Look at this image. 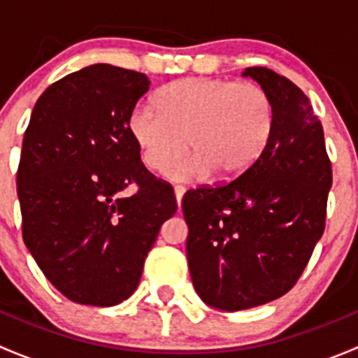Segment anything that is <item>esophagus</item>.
<instances>
[{"label": "esophagus", "mask_w": 358, "mask_h": 358, "mask_svg": "<svg viewBox=\"0 0 358 358\" xmlns=\"http://www.w3.org/2000/svg\"><path fill=\"white\" fill-rule=\"evenodd\" d=\"M183 194H185V187L175 185V196H176V202H178V208H180V204H182Z\"/></svg>", "instance_id": "34e87169"}]
</instances>
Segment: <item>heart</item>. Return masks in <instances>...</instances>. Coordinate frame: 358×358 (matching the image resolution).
<instances>
[{"label":"heart","mask_w":358,"mask_h":358,"mask_svg":"<svg viewBox=\"0 0 358 358\" xmlns=\"http://www.w3.org/2000/svg\"><path fill=\"white\" fill-rule=\"evenodd\" d=\"M157 109L136 106L129 112L128 131L149 169L169 166L171 180L209 175L230 180L265 150L273 129L268 93L252 83L218 78H183L166 85L156 96Z\"/></svg>","instance_id":"heart-1"}]
</instances>
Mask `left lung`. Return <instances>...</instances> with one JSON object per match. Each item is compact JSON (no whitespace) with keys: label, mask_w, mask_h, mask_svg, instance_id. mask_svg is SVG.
Here are the masks:
<instances>
[{"label":"left lung","mask_w":358,"mask_h":358,"mask_svg":"<svg viewBox=\"0 0 358 358\" xmlns=\"http://www.w3.org/2000/svg\"><path fill=\"white\" fill-rule=\"evenodd\" d=\"M243 76L272 100V136L243 175L189 190L182 201L194 287L227 312L265 305L298 282L326 229L333 185L308 96L266 67H248Z\"/></svg>","instance_id":"obj_1"}]
</instances>
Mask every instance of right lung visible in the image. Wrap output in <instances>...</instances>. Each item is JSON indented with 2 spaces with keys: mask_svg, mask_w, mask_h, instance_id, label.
<instances>
[{
  "mask_svg": "<svg viewBox=\"0 0 358 358\" xmlns=\"http://www.w3.org/2000/svg\"><path fill=\"white\" fill-rule=\"evenodd\" d=\"M149 86L142 72L95 64L48 86L32 109L17 171L22 239L74 303L114 306L129 298L161 225L178 208L128 131ZM129 185L137 192L121 196Z\"/></svg>",
  "mask_w": 358,
  "mask_h": 358,
  "instance_id": "add662e5",
  "label": "right lung"
}]
</instances>
